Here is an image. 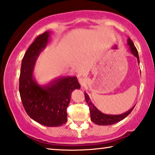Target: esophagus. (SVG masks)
Returning a JSON list of instances; mask_svg holds the SVG:
<instances>
[{"mask_svg": "<svg viewBox=\"0 0 155 155\" xmlns=\"http://www.w3.org/2000/svg\"><path fill=\"white\" fill-rule=\"evenodd\" d=\"M84 78H83L82 77H81V78H79V81H80V82L81 83H82V82H84Z\"/></svg>", "mask_w": 155, "mask_h": 155, "instance_id": "obj_1", "label": "esophagus"}]
</instances>
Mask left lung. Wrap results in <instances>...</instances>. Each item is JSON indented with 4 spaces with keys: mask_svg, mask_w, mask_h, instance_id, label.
<instances>
[{
    "mask_svg": "<svg viewBox=\"0 0 155 155\" xmlns=\"http://www.w3.org/2000/svg\"><path fill=\"white\" fill-rule=\"evenodd\" d=\"M128 45H129V48L130 51L134 55H135L138 59V63H139V57H138V51L137 48L134 45L133 41L130 39H128ZM85 99L86 101V103L88 104V107L90 108V114H91V121L93 122L98 125H110V124H114L115 123L120 122L122 120L125 118V117L130 114V113L132 111L134 107H132L130 110L124 113L123 114L121 115H107L104 114L100 111L97 108L94 106L92 104L91 101L90 100V98L87 93H84Z\"/></svg>",
    "mask_w": 155,
    "mask_h": 155,
    "instance_id": "left-lung-1",
    "label": "left lung"
}]
</instances>
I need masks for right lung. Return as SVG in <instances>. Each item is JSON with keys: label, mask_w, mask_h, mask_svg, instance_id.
<instances>
[{"label": "right lung", "mask_w": 155, "mask_h": 155, "mask_svg": "<svg viewBox=\"0 0 155 155\" xmlns=\"http://www.w3.org/2000/svg\"><path fill=\"white\" fill-rule=\"evenodd\" d=\"M49 32L38 35L22 59L19 77V93L27 114L47 127H59L68 120L67 108L74 90L81 87L77 77H61L41 87L33 79L37 58L47 45Z\"/></svg>", "instance_id": "right-lung-1"}]
</instances>
